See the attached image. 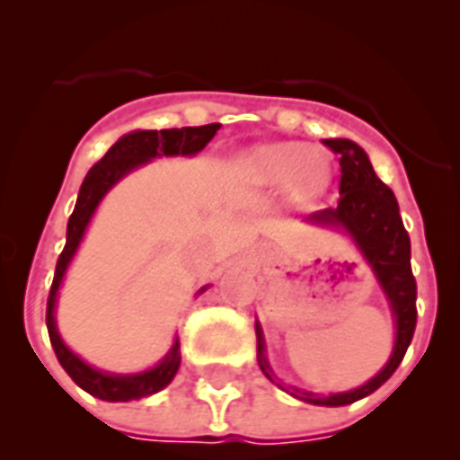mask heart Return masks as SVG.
<instances>
[{
	"mask_svg": "<svg viewBox=\"0 0 460 460\" xmlns=\"http://www.w3.org/2000/svg\"><path fill=\"white\" fill-rule=\"evenodd\" d=\"M242 174L253 186H286L293 199H314L332 179L331 158L297 144H261L242 155Z\"/></svg>",
	"mask_w": 460,
	"mask_h": 460,
	"instance_id": "1",
	"label": "heart"
}]
</instances>
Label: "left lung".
I'll return each instance as SVG.
<instances>
[{"label":"left lung","mask_w":460,"mask_h":460,"mask_svg":"<svg viewBox=\"0 0 460 460\" xmlns=\"http://www.w3.org/2000/svg\"><path fill=\"white\" fill-rule=\"evenodd\" d=\"M323 144L340 155V167H342L340 202L332 209L309 214L307 223L340 230L363 253L365 262L375 272L376 281H379L388 300L391 314H394V351H391L382 370L363 386L342 391V394H312L305 388L284 386L279 382L268 356H265V337H262L261 323L256 321L258 365L270 382L277 384L281 391L290 394L293 398L312 402V405L342 407L375 394L384 382H388V376L394 375L400 360L405 358V351L411 342L414 328H417V281H414L410 265V234L402 226V218H400V207L394 190L375 174L367 153L356 141L323 139Z\"/></svg>","instance_id":"1"}]
</instances>
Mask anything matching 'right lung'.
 Wrapping results in <instances>:
<instances>
[{
	"label": "right lung",
	"instance_id": "obj_1",
	"mask_svg": "<svg viewBox=\"0 0 460 460\" xmlns=\"http://www.w3.org/2000/svg\"><path fill=\"white\" fill-rule=\"evenodd\" d=\"M221 123L199 125V128H172V129H135L128 132L113 144L107 151V155L90 167L85 174L81 190H78L76 207L74 214L69 216L66 223V244L62 249L58 265H55L53 286H50L49 307H46V325H49V337L53 344V351L65 367V372L72 376L78 386L88 391L90 395H95L107 402H129V400L146 398V395L158 394L167 384L174 379L181 365V351H179V337L174 340L172 349L164 353L158 363L148 367V370L132 372V375H116V372L97 370L93 365L85 363L81 356L66 347L65 340L58 332V323H55V305H58V293H60L62 279H65L66 270L72 265L74 256H76L78 246L84 242L85 230H88L93 216H95L97 207L104 199L109 190L116 186L120 179L135 172L141 164L151 163L155 158H174V155H198L218 132ZM209 286H202L198 290V296H202Z\"/></svg>",
	"mask_w": 460,
	"mask_h": 460
}]
</instances>
